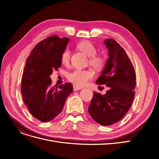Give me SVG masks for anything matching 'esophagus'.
Returning <instances> with one entry per match:
<instances>
[{
  "instance_id": "esophagus-1",
  "label": "esophagus",
  "mask_w": 159,
  "mask_h": 159,
  "mask_svg": "<svg viewBox=\"0 0 159 159\" xmlns=\"http://www.w3.org/2000/svg\"><path fill=\"white\" fill-rule=\"evenodd\" d=\"M81 89H82V88H81V87H79V86H75V85H74V86H73V90H74V91H77V90Z\"/></svg>"
}]
</instances>
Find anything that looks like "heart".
I'll list each match as a JSON object with an SVG mask.
<instances>
[{"label":"heart","mask_w":159,"mask_h":159,"mask_svg":"<svg viewBox=\"0 0 159 159\" xmlns=\"http://www.w3.org/2000/svg\"><path fill=\"white\" fill-rule=\"evenodd\" d=\"M77 47L81 52L90 57L89 63L94 68H100L103 66L104 62V58L96 54L97 49L91 42L88 40L82 41L78 44ZM70 49L68 48L64 49L61 57L62 63L65 65L68 64L70 60ZM93 73L90 70L76 69L68 74V78L75 86L80 87L87 84L88 82L93 79Z\"/></svg>","instance_id":"b5f03b06"}]
</instances>
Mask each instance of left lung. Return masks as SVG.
<instances>
[{
    "instance_id": "left-lung-1",
    "label": "left lung",
    "mask_w": 159,
    "mask_h": 159,
    "mask_svg": "<svg viewBox=\"0 0 159 159\" xmlns=\"http://www.w3.org/2000/svg\"><path fill=\"white\" fill-rule=\"evenodd\" d=\"M108 58L97 84H105L110 89L101 95L94 92L89 114L102 126L119 122L129 110L134 99L135 72L125 50L113 39H105Z\"/></svg>"
}]
</instances>
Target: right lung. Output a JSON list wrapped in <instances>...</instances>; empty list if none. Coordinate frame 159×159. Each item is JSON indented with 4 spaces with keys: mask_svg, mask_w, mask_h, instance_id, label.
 Returning a JSON list of instances; mask_svg holds the SVG:
<instances>
[{
    "mask_svg": "<svg viewBox=\"0 0 159 159\" xmlns=\"http://www.w3.org/2000/svg\"><path fill=\"white\" fill-rule=\"evenodd\" d=\"M69 40L53 35L40 41L32 49L24 67L21 80L23 101L30 113L43 122L62 112L67 97L73 91L68 82L50 86L49 76L61 66V54Z\"/></svg>",
    "mask_w": 159,
    "mask_h": 159,
    "instance_id": "add662e5",
    "label": "right lung"
}]
</instances>
